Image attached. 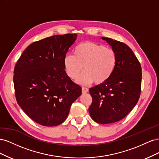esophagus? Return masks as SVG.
<instances>
[{
	"label": "esophagus",
	"instance_id": "34e87169",
	"mask_svg": "<svg viewBox=\"0 0 159 159\" xmlns=\"http://www.w3.org/2000/svg\"><path fill=\"white\" fill-rule=\"evenodd\" d=\"M81 89H82V93H88V91H89V89L87 88H81Z\"/></svg>",
	"mask_w": 159,
	"mask_h": 159
}]
</instances>
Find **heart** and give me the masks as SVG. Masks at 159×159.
I'll use <instances>...</instances> for the list:
<instances>
[{
	"instance_id": "heart-1",
	"label": "heart",
	"mask_w": 159,
	"mask_h": 159,
	"mask_svg": "<svg viewBox=\"0 0 159 159\" xmlns=\"http://www.w3.org/2000/svg\"><path fill=\"white\" fill-rule=\"evenodd\" d=\"M115 52L103 45L85 42L77 45L73 55H67L64 68L70 78L76 80L84 69L78 82L88 85L93 82L102 84L111 78L117 65Z\"/></svg>"
}]
</instances>
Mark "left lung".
<instances>
[{
    "label": "left lung",
    "instance_id": "left-lung-1",
    "mask_svg": "<svg viewBox=\"0 0 159 159\" xmlns=\"http://www.w3.org/2000/svg\"><path fill=\"white\" fill-rule=\"evenodd\" d=\"M117 55L116 68L111 78L89 89L92 103L89 107L95 122L109 124L120 121L137 103L141 91L142 70L131 49L121 42L102 37Z\"/></svg>",
    "mask_w": 159,
    "mask_h": 159
}]
</instances>
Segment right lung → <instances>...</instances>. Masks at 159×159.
<instances>
[{
    "mask_svg": "<svg viewBox=\"0 0 159 159\" xmlns=\"http://www.w3.org/2000/svg\"><path fill=\"white\" fill-rule=\"evenodd\" d=\"M76 34L55 35L33 42L23 52L14 70L17 103L33 121L59 125L68 117L81 88L67 75L63 61Z\"/></svg>",
    "mask_w": 159,
    "mask_h": 159,
    "instance_id": "right-lung-1",
    "label": "right lung"
}]
</instances>
